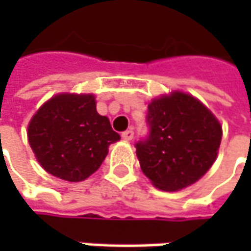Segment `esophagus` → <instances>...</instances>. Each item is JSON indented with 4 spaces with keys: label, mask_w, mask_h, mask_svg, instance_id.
<instances>
[{
    "label": "esophagus",
    "mask_w": 251,
    "mask_h": 251,
    "mask_svg": "<svg viewBox=\"0 0 251 251\" xmlns=\"http://www.w3.org/2000/svg\"><path fill=\"white\" fill-rule=\"evenodd\" d=\"M121 137H123V140L131 141V140H132V138H134V131H132V130L124 131V132L121 134Z\"/></svg>",
    "instance_id": "1"
}]
</instances>
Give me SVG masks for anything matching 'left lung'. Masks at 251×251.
I'll return each instance as SVG.
<instances>
[{"mask_svg": "<svg viewBox=\"0 0 251 251\" xmlns=\"http://www.w3.org/2000/svg\"><path fill=\"white\" fill-rule=\"evenodd\" d=\"M148 134L137 144L141 170L155 187L176 191L196 183L215 162L222 127L193 96L175 92L148 106Z\"/></svg>", "mask_w": 251, "mask_h": 251, "instance_id": "8db88e82", "label": "left lung"}]
</instances>
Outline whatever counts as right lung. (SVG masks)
Instances as JSON below:
<instances>
[{
	"label": "right lung",
	"instance_id": "right-lung-1",
	"mask_svg": "<svg viewBox=\"0 0 251 251\" xmlns=\"http://www.w3.org/2000/svg\"><path fill=\"white\" fill-rule=\"evenodd\" d=\"M27 138L42 168L67 181H82L120 140L93 95H57L46 101L27 127Z\"/></svg>",
	"mask_w": 251,
	"mask_h": 251
}]
</instances>
